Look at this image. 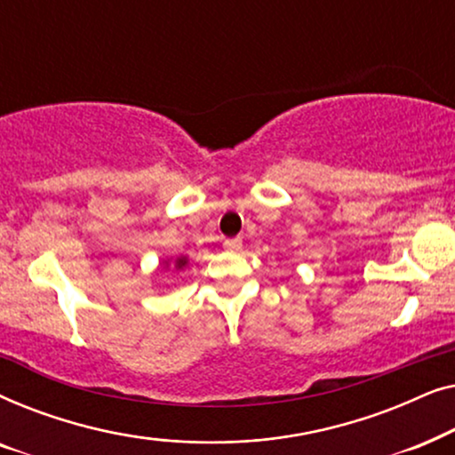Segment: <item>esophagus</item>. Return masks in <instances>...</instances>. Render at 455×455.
Masks as SVG:
<instances>
[{
    "instance_id": "esophagus-1",
    "label": "esophagus",
    "mask_w": 455,
    "mask_h": 455,
    "mask_svg": "<svg viewBox=\"0 0 455 455\" xmlns=\"http://www.w3.org/2000/svg\"><path fill=\"white\" fill-rule=\"evenodd\" d=\"M223 248H226V251H229V252H238V251H242V240L240 238H229V240L223 242Z\"/></svg>"
}]
</instances>
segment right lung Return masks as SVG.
Listing matches in <instances>:
<instances>
[{"label": "right lung", "instance_id": "1", "mask_svg": "<svg viewBox=\"0 0 455 455\" xmlns=\"http://www.w3.org/2000/svg\"><path fill=\"white\" fill-rule=\"evenodd\" d=\"M161 265H164V269H170V267H173V269H176V271H182L184 267L188 265V257H184V254H182V257H178V259H173V260L167 259Z\"/></svg>", "mask_w": 455, "mask_h": 455}]
</instances>
